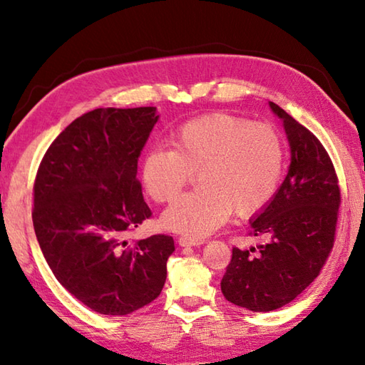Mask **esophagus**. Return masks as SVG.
I'll list each match as a JSON object with an SVG mask.
<instances>
[{
    "mask_svg": "<svg viewBox=\"0 0 365 365\" xmlns=\"http://www.w3.org/2000/svg\"><path fill=\"white\" fill-rule=\"evenodd\" d=\"M204 238H192V237H180L178 238V245L180 246H200L204 245Z\"/></svg>",
    "mask_w": 365,
    "mask_h": 365,
    "instance_id": "34e87169",
    "label": "esophagus"
}]
</instances>
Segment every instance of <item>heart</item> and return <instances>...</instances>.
Here are the masks:
<instances>
[{
  "mask_svg": "<svg viewBox=\"0 0 365 365\" xmlns=\"http://www.w3.org/2000/svg\"><path fill=\"white\" fill-rule=\"evenodd\" d=\"M173 149L153 147L141 166L155 202H169L197 173L199 190L177 197L163 215L170 230L204 238L237 216L263 210L279 190L285 145L269 123L226 113L185 122L170 136Z\"/></svg>",
  "mask_w": 365,
  "mask_h": 365,
  "instance_id": "obj_1",
  "label": "heart"
}]
</instances>
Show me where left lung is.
Listing matches in <instances>:
<instances>
[{"mask_svg":"<svg viewBox=\"0 0 365 365\" xmlns=\"http://www.w3.org/2000/svg\"><path fill=\"white\" fill-rule=\"evenodd\" d=\"M282 119L292 161L281 188L250 222V235L268 240L232 250L221 281L227 301L252 312L289 304L320 274L334 246L340 188L334 165L312 131L269 102Z\"/></svg>","mask_w":365,"mask_h":365,"instance_id":"8db88e82","label":"left lung"}]
</instances>
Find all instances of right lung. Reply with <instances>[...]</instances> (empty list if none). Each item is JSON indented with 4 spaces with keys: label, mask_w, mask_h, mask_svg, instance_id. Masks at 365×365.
Returning a JSON list of instances; mask_svg holds the SVG:
<instances>
[{
    "label": "right lung",
    "mask_w": 365,
    "mask_h": 365,
    "mask_svg": "<svg viewBox=\"0 0 365 365\" xmlns=\"http://www.w3.org/2000/svg\"><path fill=\"white\" fill-rule=\"evenodd\" d=\"M158 118L155 106L97 108L54 139L37 169L33 224L43 257L98 314L135 312L166 282L173 237L125 240L152 216L136 173Z\"/></svg>",
    "instance_id": "right-lung-1"
}]
</instances>
